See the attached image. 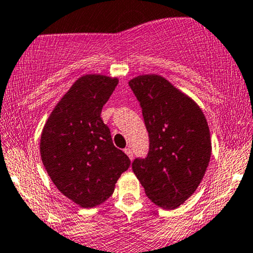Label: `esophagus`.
Instances as JSON below:
<instances>
[{"label":"esophagus","instance_id":"34e87169","mask_svg":"<svg viewBox=\"0 0 253 253\" xmlns=\"http://www.w3.org/2000/svg\"><path fill=\"white\" fill-rule=\"evenodd\" d=\"M125 154L127 155V156L129 157V160H133V152H132V150L129 149V148H127V149H125Z\"/></svg>","mask_w":253,"mask_h":253}]
</instances>
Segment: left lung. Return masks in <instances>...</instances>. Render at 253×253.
I'll list each match as a JSON object with an SVG mask.
<instances>
[{
    "label": "left lung",
    "instance_id": "obj_1",
    "mask_svg": "<svg viewBox=\"0 0 253 253\" xmlns=\"http://www.w3.org/2000/svg\"><path fill=\"white\" fill-rule=\"evenodd\" d=\"M149 132V152L135 158L133 173L146 196L162 209L187 201L203 179L210 156V131L193 99L157 74L129 80Z\"/></svg>",
    "mask_w": 253,
    "mask_h": 253
}]
</instances>
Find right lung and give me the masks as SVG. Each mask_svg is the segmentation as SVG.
Here are the masks:
<instances>
[{
  "label": "right lung",
  "instance_id": "right-lung-1",
  "mask_svg": "<svg viewBox=\"0 0 253 253\" xmlns=\"http://www.w3.org/2000/svg\"><path fill=\"white\" fill-rule=\"evenodd\" d=\"M118 78L86 74L50 114L41 135V157L57 190L82 208L107 201L131 161L113 144L101 119Z\"/></svg>",
  "mask_w": 253,
  "mask_h": 253
}]
</instances>
